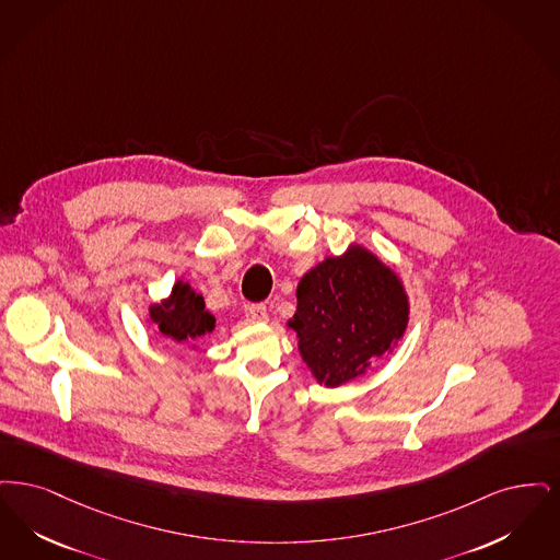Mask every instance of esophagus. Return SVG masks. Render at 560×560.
Listing matches in <instances>:
<instances>
[{
    "label": "esophagus",
    "mask_w": 560,
    "mask_h": 560,
    "mask_svg": "<svg viewBox=\"0 0 560 560\" xmlns=\"http://www.w3.org/2000/svg\"><path fill=\"white\" fill-rule=\"evenodd\" d=\"M248 314L255 322H268V307L264 303H253L248 307Z\"/></svg>",
    "instance_id": "esophagus-1"
}]
</instances>
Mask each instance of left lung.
<instances>
[{
    "label": "left lung",
    "instance_id": "obj_1",
    "mask_svg": "<svg viewBox=\"0 0 560 560\" xmlns=\"http://www.w3.org/2000/svg\"><path fill=\"white\" fill-rule=\"evenodd\" d=\"M296 301L291 326L299 351L324 387L364 374L401 339L408 324L401 282L360 246L310 269L299 282Z\"/></svg>",
    "mask_w": 560,
    "mask_h": 560
}]
</instances>
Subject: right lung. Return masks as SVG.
<instances>
[{
    "label": "right lung",
    "mask_w": 560,
    "mask_h": 560,
    "mask_svg": "<svg viewBox=\"0 0 560 560\" xmlns=\"http://www.w3.org/2000/svg\"><path fill=\"white\" fill-rule=\"evenodd\" d=\"M150 317L159 332L177 342H192L215 328V317L205 310V301L190 284L177 282L170 299L150 307Z\"/></svg>",
    "instance_id": "obj_1"
}]
</instances>
